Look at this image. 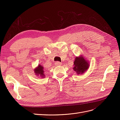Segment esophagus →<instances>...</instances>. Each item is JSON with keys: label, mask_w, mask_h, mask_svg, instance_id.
<instances>
[{"label": "esophagus", "mask_w": 120, "mask_h": 120, "mask_svg": "<svg viewBox=\"0 0 120 120\" xmlns=\"http://www.w3.org/2000/svg\"><path fill=\"white\" fill-rule=\"evenodd\" d=\"M61 63H60L59 62V61H56V62L55 63V65L56 66H61Z\"/></svg>", "instance_id": "34e87169"}]
</instances>
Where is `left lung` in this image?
<instances>
[{
  "mask_svg": "<svg viewBox=\"0 0 120 120\" xmlns=\"http://www.w3.org/2000/svg\"><path fill=\"white\" fill-rule=\"evenodd\" d=\"M74 67L73 70L78 75L82 74L88 70L89 67V63L83 56L76 57L74 62Z\"/></svg>",
  "mask_w": 120,
  "mask_h": 120,
  "instance_id": "obj_1",
  "label": "left lung"
}]
</instances>
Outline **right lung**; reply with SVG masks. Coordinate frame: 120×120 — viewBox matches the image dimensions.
<instances>
[{"label":"right lung","instance_id":"obj_1","mask_svg":"<svg viewBox=\"0 0 120 120\" xmlns=\"http://www.w3.org/2000/svg\"><path fill=\"white\" fill-rule=\"evenodd\" d=\"M34 72L36 75L38 76H40L41 78L45 77V75L44 74V68L41 64H39L38 67L34 69Z\"/></svg>","mask_w":120,"mask_h":120}]
</instances>
